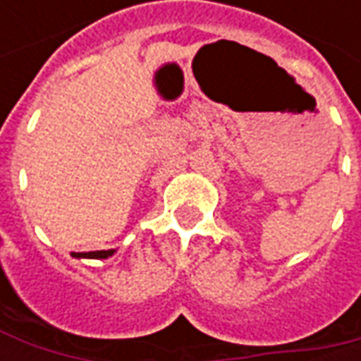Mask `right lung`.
Instances as JSON below:
<instances>
[{"label":"right lung","instance_id":"right-lung-1","mask_svg":"<svg viewBox=\"0 0 361 361\" xmlns=\"http://www.w3.org/2000/svg\"><path fill=\"white\" fill-rule=\"evenodd\" d=\"M118 250H100V251H89V253H71L75 259H108L111 257Z\"/></svg>","mask_w":361,"mask_h":361}]
</instances>
